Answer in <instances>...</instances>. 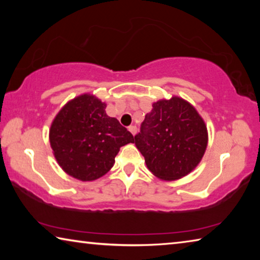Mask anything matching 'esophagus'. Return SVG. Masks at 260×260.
Listing matches in <instances>:
<instances>
[{
  "mask_svg": "<svg viewBox=\"0 0 260 260\" xmlns=\"http://www.w3.org/2000/svg\"><path fill=\"white\" fill-rule=\"evenodd\" d=\"M128 131L131 132L132 134L135 135V134H136V131H138V129H136L135 126H129V127H128Z\"/></svg>",
  "mask_w": 260,
  "mask_h": 260,
  "instance_id": "34e87169",
  "label": "esophagus"
}]
</instances>
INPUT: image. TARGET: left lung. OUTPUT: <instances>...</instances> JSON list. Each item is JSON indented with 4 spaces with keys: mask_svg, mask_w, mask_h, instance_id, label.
<instances>
[{
    "mask_svg": "<svg viewBox=\"0 0 260 260\" xmlns=\"http://www.w3.org/2000/svg\"><path fill=\"white\" fill-rule=\"evenodd\" d=\"M135 146L149 171L164 181L186 177L200 164L208 147V128L193 105L179 96L152 103Z\"/></svg>",
    "mask_w": 260,
    "mask_h": 260,
    "instance_id": "obj_1",
    "label": "left lung"
}]
</instances>
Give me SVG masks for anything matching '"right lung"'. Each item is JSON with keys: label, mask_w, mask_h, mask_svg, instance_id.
Instances as JSON below:
<instances>
[{"label": "right lung", "mask_w": 260, "mask_h": 260, "mask_svg": "<svg viewBox=\"0 0 260 260\" xmlns=\"http://www.w3.org/2000/svg\"><path fill=\"white\" fill-rule=\"evenodd\" d=\"M107 104L95 95H79L56 114L49 129L52 153L70 177L94 181L107 174L120 147L134 136L105 112Z\"/></svg>", "instance_id": "1"}]
</instances>
